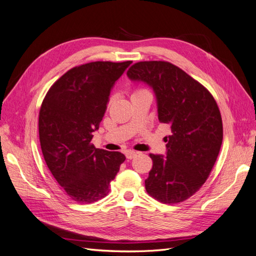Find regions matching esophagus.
I'll list each match as a JSON object with an SVG mask.
<instances>
[{
	"instance_id": "esophagus-1",
	"label": "esophagus",
	"mask_w": 256,
	"mask_h": 256,
	"mask_svg": "<svg viewBox=\"0 0 256 256\" xmlns=\"http://www.w3.org/2000/svg\"><path fill=\"white\" fill-rule=\"evenodd\" d=\"M138 154V152H134V150H128L127 152H126V157H127V159H134L136 154Z\"/></svg>"
}]
</instances>
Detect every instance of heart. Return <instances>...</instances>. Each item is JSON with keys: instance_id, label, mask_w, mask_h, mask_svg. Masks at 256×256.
<instances>
[{"instance_id": "b5f03b06", "label": "heart", "mask_w": 256, "mask_h": 256, "mask_svg": "<svg viewBox=\"0 0 256 256\" xmlns=\"http://www.w3.org/2000/svg\"><path fill=\"white\" fill-rule=\"evenodd\" d=\"M140 92H141V90H140Z\"/></svg>"}]
</instances>
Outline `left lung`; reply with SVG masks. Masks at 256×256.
<instances>
[{"mask_svg": "<svg viewBox=\"0 0 256 256\" xmlns=\"http://www.w3.org/2000/svg\"><path fill=\"white\" fill-rule=\"evenodd\" d=\"M127 76L152 88L158 120L171 130L166 156L150 154L152 168L145 189L164 204L180 203L202 187L218 157L223 138L219 108L202 84L168 62H140Z\"/></svg>", "mask_w": 256, "mask_h": 256, "instance_id": "obj_1", "label": "left lung"}]
</instances>
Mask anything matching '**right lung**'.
I'll use <instances>...</instances> for the list:
<instances>
[{
	"mask_svg": "<svg viewBox=\"0 0 256 256\" xmlns=\"http://www.w3.org/2000/svg\"><path fill=\"white\" fill-rule=\"evenodd\" d=\"M132 63L92 62L54 83L40 111V141L46 164L60 187L82 204L106 196L125 154L96 148L90 141L104 116L110 92Z\"/></svg>",
	"mask_w": 256,
	"mask_h": 256,
	"instance_id": "1",
	"label": "right lung"
}]
</instances>
